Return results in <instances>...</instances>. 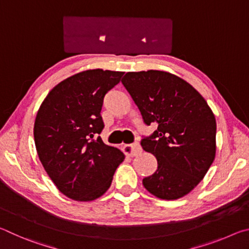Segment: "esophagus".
<instances>
[{
  "mask_svg": "<svg viewBox=\"0 0 249 249\" xmlns=\"http://www.w3.org/2000/svg\"><path fill=\"white\" fill-rule=\"evenodd\" d=\"M124 153L127 156H137L138 154L142 153V147L140 145V142H133V144H126L123 147Z\"/></svg>",
  "mask_w": 249,
  "mask_h": 249,
  "instance_id": "34e87169",
  "label": "esophagus"
}]
</instances>
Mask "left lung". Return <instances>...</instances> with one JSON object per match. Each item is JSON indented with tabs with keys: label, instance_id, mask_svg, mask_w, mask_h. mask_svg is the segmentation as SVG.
<instances>
[{
	"label": "left lung",
	"instance_id": "1",
	"mask_svg": "<svg viewBox=\"0 0 249 249\" xmlns=\"http://www.w3.org/2000/svg\"><path fill=\"white\" fill-rule=\"evenodd\" d=\"M122 83L144 123L158 125L141 142L158 162L157 170L142 179L146 190L162 200L188 195L215 158L216 121L212 109L191 84L165 71L127 72Z\"/></svg>",
	"mask_w": 249,
	"mask_h": 249
}]
</instances>
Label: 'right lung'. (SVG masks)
<instances>
[{
  "label": "right lung",
  "mask_w": 249,
  "mask_h": 249,
  "mask_svg": "<svg viewBox=\"0 0 249 249\" xmlns=\"http://www.w3.org/2000/svg\"><path fill=\"white\" fill-rule=\"evenodd\" d=\"M124 72L87 70L58 83L37 112L34 140L41 165L58 190L75 201L103 196L125 156L99 134L105 94Z\"/></svg>",
  "instance_id": "right-lung-1"
}]
</instances>
